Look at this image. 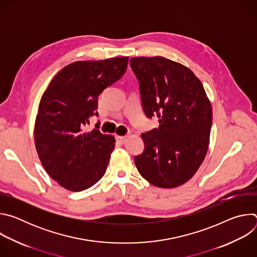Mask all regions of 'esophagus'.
<instances>
[{
	"instance_id": "1",
	"label": "esophagus",
	"mask_w": 257,
	"mask_h": 257,
	"mask_svg": "<svg viewBox=\"0 0 257 257\" xmlns=\"http://www.w3.org/2000/svg\"><path fill=\"white\" fill-rule=\"evenodd\" d=\"M116 139H117V141L120 144H124L126 142V140H127V136H117Z\"/></svg>"
}]
</instances>
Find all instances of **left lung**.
<instances>
[{
  "label": "left lung",
  "mask_w": 257,
  "mask_h": 257,
  "mask_svg": "<svg viewBox=\"0 0 257 257\" xmlns=\"http://www.w3.org/2000/svg\"><path fill=\"white\" fill-rule=\"evenodd\" d=\"M145 116L159 128L141 135L143 153L134 158L140 175L161 188H175L193 177L209 142L211 104L200 80L187 67L164 57L131 58Z\"/></svg>",
  "instance_id": "8db88e82"
}]
</instances>
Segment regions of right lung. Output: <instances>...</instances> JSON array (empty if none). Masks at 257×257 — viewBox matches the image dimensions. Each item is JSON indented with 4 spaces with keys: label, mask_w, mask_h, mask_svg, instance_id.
<instances>
[{
    "label": "right lung",
    "mask_w": 257,
    "mask_h": 257,
    "mask_svg": "<svg viewBox=\"0 0 257 257\" xmlns=\"http://www.w3.org/2000/svg\"><path fill=\"white\" fill-rule=\"evenodd\" d=\"M128 57L81 61L63 68L42 96L34 142L47 173L70 191H82L104 175L115 138L84 127L98 116V95L126 72Z\"/></svg>",
    "instance_id": "add662e5"
}]
</instances>
